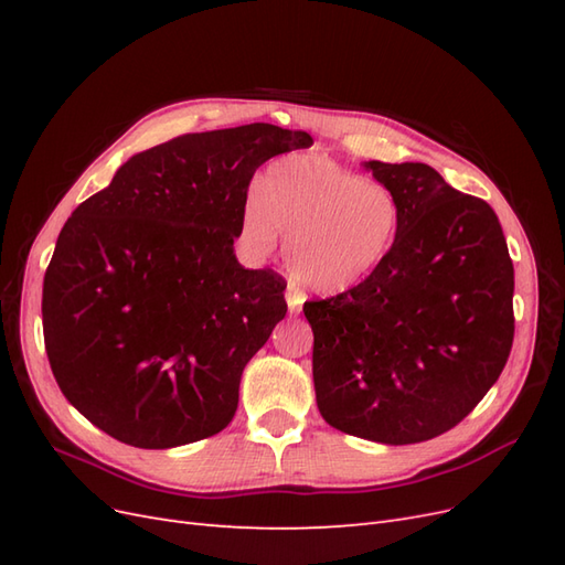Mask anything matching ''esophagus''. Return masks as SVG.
Masks as SVG:
<instances>
[{"mask_svg": "<svg viewBox=\"0 0 565 565\" xmlns=\"http://www.w3.org/2000/svg\"><path fill=\"white\" fill-rule=\"evenodd\" d=\"M285 299H287V309L289 313H299L301 311V303H303V295L299 292V289L295 285H287V292H285Z\"/></svg>", "mask_w": 565, "mask_h": 565, "instance_id": "1", "label": "esophagus"}]
</instances>
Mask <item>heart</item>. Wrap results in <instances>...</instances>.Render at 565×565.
<instances>
[{
  "instance_id": "obj_1",
  "label": "heart",
  "mask_w": 565,
  "mask_h": 565,
  "mask_svg": "<svg viewBox=\"0 0 565 565\" xmlns=\"http://www.w3.org/2000/svg\"><path fill=\"white\" fill-rule=\"evenodd\" d=\"M398 226V200L384 183L313 152L268 162L243 212L247 247L266 256L285 235L289 273L320 295L365 280L386 259Z\"/></svg>"
}]
</instances>
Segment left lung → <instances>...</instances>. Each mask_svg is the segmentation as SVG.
<instances>
[{
  "mask_svg": "<svg viewBox=\"0 0 565 565\" xmlns=\"http://www.w3.org/2000/svg\"><path fill=\"white\" fill-rule=\"evenodd\" d=\"M401 207L386 259L306 301L322 419L386 446L450 431L498 382L514 341V264L498 214L422 162L363 164Z\"/></svg>",
  "mask_w": 565,
  "mask_h": 565,
  "instance_id": "8db88e82",
  "label": "left lung"
}]
</instances>
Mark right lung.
I'll return each instance as SVG.
<instances>
[{
    "instance_id": "1",
    "label": "right lung",
    "mask_w": 565,
    "mask_h": 565,
    "mask_svg": "<svg viewBox=\"0 0 565 565\" xmlns=\"http://www.w3.org/2000/svg\"><path fill=\"white\" fill-rule=\"evenodd\" d=\"M306 131L254 122L129 158L84 200L44 273L51 372L73 407L134 448L226 429L241 377L285 318L282 276L235 259L247 188Z\"/></svg>"
}]
</instances>
